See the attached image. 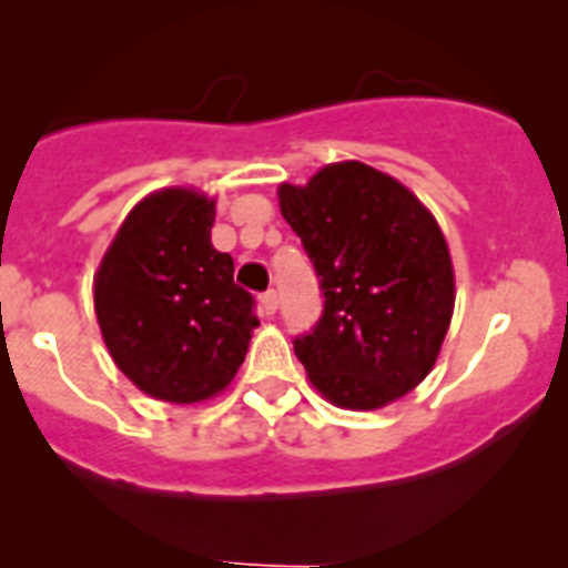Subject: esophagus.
I'll return each instance as SVG.
<instances>
[{
    "label": "esophagus",
    "instance_id": "1",
    "mask_svg": "<svg viewBox=\"0 0 568 568\" xmlns=\"http://www.w3.org/2000/svg\"><path fill=\"white\" fill-rule=\"evenodd\" d=\"M258 304H261V313H264V315H275V310H278V295H275V290H267V293H261Z\"/></svg>",
    "mask_w": 568,
    "mask_h": 568
}]
</instances>
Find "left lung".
Returning a JSON list of instances; mask_svg holds the SVG:
<instances>
[{
    "instance_id": "left-lung-1",
    "label": "left lung",
    "mask_w": 568,
    "mask_h": 568,
    "mask_svg": "<svg viewBox=\"0 0 568 568\" xmlns=\"http://www.w3.org/2000/svg\"><path fill=\"white\" fill-rule=\"evenodd\" d=\"M324 290L313 333L293 341L310 381L344 409H378L435 366L455 307V273L435 215L398 179L361 162L281 184Z\"/></svg>"
}]
</instances>
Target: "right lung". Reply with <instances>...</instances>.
Listing matches in <instances>:
<instances>
[{"label": "right lung", "instance_id": "add662e5", "mask_svg": "<svg viewBox=\"0 0 568 568\" xmlns=\"http://www.w3.org/2000/svg\"><path fill=\"white\" fill-rule=\"evenodd\" d=\"M215 202L187 187L135 204L93 278V304L115 366L170 404L219 395L258 327L233 258L210 241Z\"/></svg>", "mask_w": 568, "mask_h": 568}]
</instances>
